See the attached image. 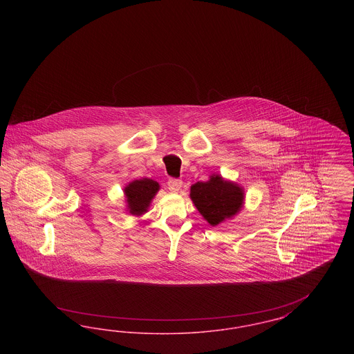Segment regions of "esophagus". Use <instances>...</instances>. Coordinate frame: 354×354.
<instances>
[{"mask_svg":"<svg viewBox=\"0 0 354 354\" xmlns=\"http://www.w3.org/2000/svg\"><path fill=\"white\" fill-rule=\"evenodd\" d=\"M182 185H183V182L180 179H169V182H167V185H169V189L171 192H178L182 188Z\"/></svg>","mask_w":354,"mask_h":354,"instance_id":"34e87169","label":"esophagus"}]
</instances>
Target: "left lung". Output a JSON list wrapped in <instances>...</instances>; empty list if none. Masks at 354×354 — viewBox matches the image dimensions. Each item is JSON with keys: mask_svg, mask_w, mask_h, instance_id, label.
I'll return each instance as SVG.
<instances>
[{"mask_svg": "<svg viewBox=\"0 0 354 354\" xmlns=\"http://www.w3.org/2000/svg\"><path fill=\"white\" fill-rule=\"evenodd\" d=\"M189 196L203 218L215 227L241 209L244 189L220 175H211L209 180L191 185Z\"/></svg>", "mask_w": 354, "mask_h": 354, "instance_id": "1", "label": "left lung"}]
</instances>
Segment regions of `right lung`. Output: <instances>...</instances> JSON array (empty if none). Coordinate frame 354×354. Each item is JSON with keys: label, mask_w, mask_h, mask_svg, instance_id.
<instances>
[{"label": "right lung", "mask_w": 354, "mask_h": 354, "mask_svg": "<svg viewBox=\"0 0 354 354\" xmlns=\"http://www.w3.org/2000/svg\"><path fill=\"white\" fill-rule=\"evenodd\" d=\"M158 191L159 183L147 178L129 183L124 187L127 211L134 216L143 215L147 212V208Z\"/></svg>", "instance_id": "add662e5"}]
</instances>
